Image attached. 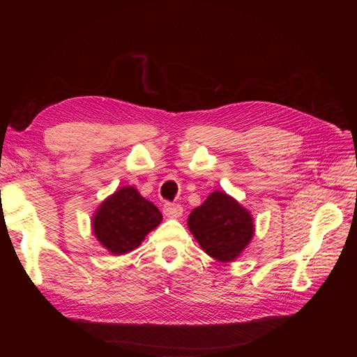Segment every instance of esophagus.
Listing matches in <instances>:
<instances>
[{
    "instance_id": "obj_1",
    "label": "esophagus",
    "mask_w": 357,
    "mask_h": 357,
    "mask_svg": "<svg viewBox=\"0 0 357 357\" xmlns=\"http://www.w3.org/2000/svg\"><path fill=\"white\" fill-rule=\"evenodd\" d=\"M164 214L169 219H178L180 215L183 214V207L178 204H172V202H167L164 205Z\"/></svg>"
}]
</instances>
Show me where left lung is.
Wrapping results in <instances>:
<instances>
[{
  "instance_id": "obj_1",
  "label": "left lung",
  "mask_w": 357,
  "mask_h": 357,
  "mask_svg": "<svg viewBox=\"0 0 357 357\" xmlns=\"http://www.w3.org/2000/svg\"><path fill=\"white\" fill-rule=\"evenodd\" d=\"M188 226L202 250L219 262H232L252 241L253 218L222 190H214L189 214Z\"/></svg>"
}]
</instances>
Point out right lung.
<instances>
[{
    "label": "right lung",
    "mask_w": 357,
    "mask_h": 357,
    "mask_svg": "<svg viewBox=\"0 0 357 357\" xmlns=\"http://www.w3.org/2000/svg\"><path fill=\"white\" fill-rule=\"evenodd\" d=\"M160 220L162 214L153 202L139 195L135 188L123 186L95 211L92 231L104 248L119 256L135 250Z\"/></svg>",
    "instance_id": "1"
}]
</instances>
